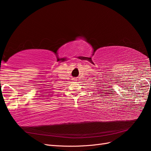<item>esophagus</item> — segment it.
I'll return each instance as SVG.
<instances>
[{"instance_id": "esophagus-1", "label": "esophagus", "mask_w": 151, "mask_h": 151, "mask_svg": "<svg viewBox=\"0 0 151 151\" xmlns=\"http://www.w3.org/2000/svg\"><path fill=\"white\" fill-rule=\"evenodd\" d=\"M73 81H77V78H73Z\"/></svg>"}]
</instances>
